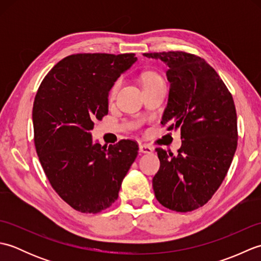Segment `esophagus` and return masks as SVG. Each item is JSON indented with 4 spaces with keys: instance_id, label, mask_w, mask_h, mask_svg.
<instances>
[{
    "instance_id": "obj_1",
    "label": "esophagus",
    "mask_w": 261,
    "mask_h": 261,
    "mask_svg": "<svg viewBox=\"0 0 261 261\" xmlns=\"http://www.w3.org/2000/svg\"><path fill=\"white\" fill-rule=\"evenodd\" d=\"M139 150L142 153H150V152H152V148L149 147L148 145H140Z\"/></svg>"
}]
</instances>
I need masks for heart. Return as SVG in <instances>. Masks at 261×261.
<instances>
[{"instance_id": "1", "label": "heart", "mask_w": 261, "mask_h": 261, "mask_svg": "<svg viewBox=\"0 0 261 261\" xmlns=\"http://www.w3.org/2000/svg\"><path fill=\"white\" fill-rule=\"evenodd\" d=\"M156 80H159V76L157 74H154V73H145V74L142 75V85L148 84V83H151V82L156 81ZM120 84H121V81L118 80V81H115L113 84H112V86L110 87L109 93H108V98L109 99H112L114 97L115 93L118 92V90H119Z\"/></svg>"}]
</instances>
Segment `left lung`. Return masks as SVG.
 Returning a JSON list of instances; mask_svg holds the SVG:
<instances>
[{
  "label": "left lung",
  "instance_id": "8db88e82",
  "mask_svg": "<svg viewBox=\"0 0 261 261\" xmlns=\"http://www.w3.org/2000/svg\"><path fill=\"white\" fill-rule=\"evenodd\" d=\"M167 64L170 83L162 124L180 127L174 156L157 148L160 168L152 179L157 201L176 212L206 204L222 184L238 145L233 98L212 66L185 51L143 54Z\"/></svg>",
  "mask_w": 261,
  "mask_h": 261
}]
</instances>
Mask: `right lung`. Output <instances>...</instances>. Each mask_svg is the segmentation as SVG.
I'll return each instance as SVG.
<instances>
[{"label":"right lung","mask_w":261,"mask_h":261,"mask_svg":"<svg viewBox=\"0 0 261 261\" xmlns=\"http://www.w3.org/2000/svg\"><path fill=\"white\" fill-rule=\"evenodd\" d=\"M136 54H74L60 60L39 86L32 108L33 141L51 187L69 206L98 213L119 196L138 156L135 140L93 145L94 121L108 114V93Z\"/></svg>","instance_id":"1"}]
</instances>
